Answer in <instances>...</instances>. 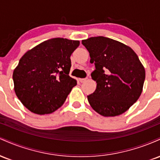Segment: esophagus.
I'll list each match as a JSON object with an SVG mask.
<instances>
[{"label": "esophagus", "instance_id": "34e87169", "mask_svg": "<svg viewBox=\"0 0 160 160\" xmlns=\"http://www.w3.org/2000/svg\"><path fill=\"white\" fill-rule=\"evenodd\" d=\"M86 79L87 78H80L79 79V80H80V82H84L86 80Z\"/></svg>", "mask_w": 160, "mask_h": 160}]
</instances>
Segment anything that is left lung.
Wrapping results in <instances>:
<instances>
[{"label":"left lung","mask_w":160,"mask_h":160,"mask_svg":"<svg viewBox=\"0 0 160 160\" xmlns=\"http://www.w3.org/2000/svg\"><path fill=\"white\" fill-rule=\"evenodd\" d=\"M90 62L96 89L88 95L92 109L104 117L123 113L137 102L142 92L145 70L137 54L128 46L104 37L82 40Z\"/></svg>","instance_id":"obj_1"}]
</instances>
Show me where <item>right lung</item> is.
I'll return each instance as SVG.
<instances>
[{
	"label": "right lung",
	"instance_id": "right-lung-1",
	"mask_svg": "<svg viewBox=\"0 0 160 160\" xmlns=\"http://www.w3.org/2000/svg\"><path fill=\"white\" fill-rule=\"evenodd\" d=\"M79 40L52 38L29 49L20 58L12 79L16 96L37 114L56 111L65 102L77 80L69 76L71 54Z\"/></svg>",
	"mask_w": 160,
	"mask_h": 160
}]
</instances>
